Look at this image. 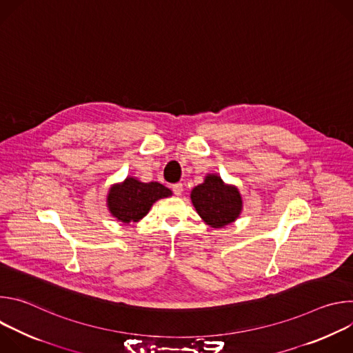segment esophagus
Segmentation results:
<instances>
[{"instance_id":"esophagus-1","label":"esophagus","mask_w":353,"mask_h":353,"mask_svg":"<svg viewBox=\"0 0 353 353\" xmlns=\"http://www.w3.org/2000/svg\"><path fill=\"white\" fill-rule=\"evenodd\" d=\"M172 190H173V192L176 194V195H181V192H183V184L181 183H177V184H173V187H172Z\"/></svg>"}]
</instances>
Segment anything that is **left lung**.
I'll list each match as a JSON object with an SVG mask.
<instances>
[{
	"instance_id": "left-lung-1",
	"label": "left lung",
	"mask_w": 353,
	"mask_h": 353,
	"mask_svg": "<svg viewBox=\"0 0 353 353\" xmlns=\"http://www.w3.org/2000/svg\"><path fill=\"white\" fill-rule=\"evenodd\" d=\"M190 198L201 219L214 229H222L233 223L243 211L239 188L226 184L215 173L207 174L203 183L195 185Z\"/></svg>"
}]
</instances>
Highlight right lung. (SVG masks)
Returning a JSON list of instances; mask_svg holds the SVG:
<instances>
[{"label":"right lung","mask_w":353,"mask_h":353,"mask_svg":"<svg viewBox=\"0 0 353 353\" xmlns=\"http://www.w3.org/2000/svg\"><path fill=\"white\" fill-rule=\"evenodd\" d=\"M173 192L158 181L143 183L134 176L112 184L108 192V210L116 221L123 223L139 222L158 199L168 198Z\"/></svg>","instance_id":"right-lung-1"}]
</instances>
